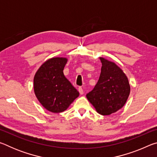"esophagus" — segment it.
<instances>
[{
    "mask_svg": "<svg viewBox=\"0 0 157 157\" xmlns=\"http://www.w3.org/2000/svg\"><path fill=\"white\" fill-rule=\"evenodd\" d=\"M78 91L79 92V94H80V95H83L84 94V90H83V89L82 88V87H79Z\"/></svg>",
    "mask_w": 157,
    "mask_h": 157,
    "instance_id": "1",
    "label": "esophagus"
}]
</instances>
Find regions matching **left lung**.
I'll return each mask as SVG.
<instances>
[{
	"instance_id": "obj_1",
	"label": "left lung",
	"mask_w": 157,
	"mask_h": 157,
	"mask_svg": "<svg viewBox=\"0 0 157 157\" xmlns=\"http://www.w3.org/2000/svg\"><path fill=\"white\" fill-rule=\"evenodd\" d=\"M102 68L99 79L86 98L98 113L107 116L123 107L130 93L125 74L115 63L100 57Z\"/></svg>"
}]
</instances>
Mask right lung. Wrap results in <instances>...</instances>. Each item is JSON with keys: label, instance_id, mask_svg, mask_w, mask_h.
Masks as SVG:
<instances>
[{"label": "right lung", "instance_id": "1", "mask_svg": "<svg viewBox=\"0 0 157 157\" xmlns=\"http://www.w3.org/2000/svg\"><path fill=\"white\" fill-rule=\"evenodd\" d=\"M67 59L51 58L42 64L34 78V91L48 111L60 113L67 109L79 92L63 75Z\"/></svg>", "mask_w": 157, "mask_h": 157}]
</instances>
